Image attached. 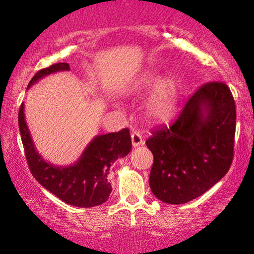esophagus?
I'll list each match as a JSON object with an SVG mask.
<instances>
[{"label":"esophagus","mask_w":254,"mask_h":254,"mask_svg":"<svg viewBox=\"0 0 254 254\" xmlns=\"http://www.w3.org/2000/svg\"><path fill=\"white\" fill-rule=\"evenodd\" d=\"M131 144H133V147H138V145L143 144V138H142V135L138 131L131 133Z\"/></svg>","instance_id":"obj_1"}]
</instances>
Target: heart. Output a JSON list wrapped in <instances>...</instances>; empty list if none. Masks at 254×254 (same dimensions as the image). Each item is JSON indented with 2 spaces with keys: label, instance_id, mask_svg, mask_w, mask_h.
Segmentation results:
<instances>
[{
  "label": "heart",
  "instance_id": "b5f03b06",
  "mask_svg": "<svg viewBox=\"0 0 254 254\" xmlns=\"http://www.w3.org/2000/svg\"><path fill=\"white\" fill-rule=\"evenodd\" d=\"M161 83V77L156 72L151 71L144 75L142 79V86L144 89H155ZM179 85L175 79H170L162 86L155 98L149 103L148 114L152 120L158 123H166L175 116L177 103H178Z\"/></svg>",
  "mask_w": 254,
  "mask_h": 254
}]
</instances>
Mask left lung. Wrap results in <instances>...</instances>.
<instances>
[{
    "instance_id": "obj_1",
    "label": "left lung",
    "mask_w": 254,
    "mask_h": 254,
    "mask_svg": "<svg viewBox=\"0 0 254 254\" xmlns=\"http://www.w3.org/2000/svg\"><path fill=\"white\" fill-rule=\"evenodd\" d=\"M236 105L223 82L201 85L171 126L145 141L154 155L149 185L163 202L182 204L223 178L234 159Z\"/></svg>"
}]
</instances>
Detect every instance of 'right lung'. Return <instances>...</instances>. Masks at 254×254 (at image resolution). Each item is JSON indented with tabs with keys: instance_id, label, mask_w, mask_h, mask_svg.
Listing matches in <instances>:
<instances>
[{
	"instance_id": "1",
	"label": "right lung",
	"mask_w": 254,
	"mask_h": 254,
	"mask_svg": "<svg viewBox=\"0 0 254 254\" xmlns=\"http://www.w3.org/2000/svg\"><path fill=\"white\" fill-rule=\"evenodd\" d=\"M62 70H70L69 64H54L41 69L33 76L27 88L44 76ZM18 126L30 171L41 186L75 207L90 208L107 201L112 192L109 182L111 165L118 158L127 156L131 149L128 128L96 136L74 165L64 168L47 163L38 154L25 123L24 103L19 107Z\"/></svg>"
}]
</instances>
